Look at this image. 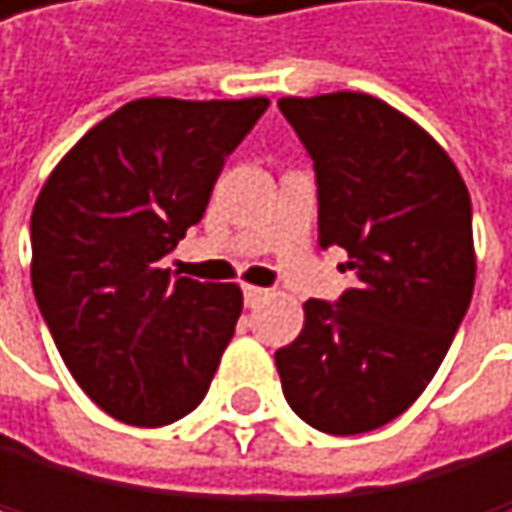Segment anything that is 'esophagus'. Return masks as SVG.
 <instances>
[{"label":"esophagus","mask_w":512,"mask_h":512,"mask_svg":"<svg viewBox=\"0 0 512 512\" xmlns=\"http://www.w3.org/2000/svg\"><path fill=\"white\" fill-rule=\"evenodd\" d=\"M242 293H245V306H248V309H258L261 302H264V299L270 296L267 290H261V286H245Z\"/></svg>","instance_id":"esophagus-1"}]
</instances>
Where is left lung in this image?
I'll list each match as a JSON object with an SVG mask.
<instances>
[{"label":"left lung","mask_w":512,"mask_h":512,"mask_svg":"<svg viewBox=\"0 0 512 512\" xmlns=\"http://www.w3.org/2000/svg\"><path fill=\"white\" fill-rule=\"evenodd\" d=\"M318 184V245L357 286L309 299L277 350L290 408L353 436L405 414L436 376L475 290L472 197L440 143L373 95L280 98Z\"/></svg>","instance_id":"8db88e82"}]
</instances>
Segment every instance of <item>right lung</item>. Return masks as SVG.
Wrapping results in <instances>:
<instances>
[{
  "mask_svg": "<svg viewBox=\"0 0 512 512\" xmlns=\"http://www.w3.org/2000/svg\"><path fill=\"white\" fill-rule=\"evenodd\" d=\"M267 104L130 101L69 149L34 203L37 309L72 379L123 424L191 414L232 341L242 290L171 277L162 261Z\"/></svg>",
  "mask_w": 512,
  "mask_h": 512,
  "instance_id": "1",
  "label": "right lung"
}]
</instances>
